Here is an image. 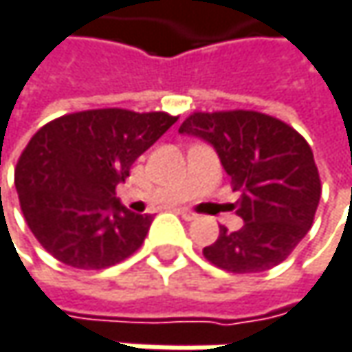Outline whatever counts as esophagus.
I'll list each match as a JSON object with an SVG mask.
<instances>
[{
  "label": "esophagus",
  "mask_w": 352,
  "mask_h": 352,
  "mask_svg": "<svg viewBox=\"0 0 352 352\" xmlns=\"http://www.w3.org/2000/svg\"><path fill=\"white\" fill-rule=\"evenodd\" d=\"M178 214H180L182 219H186V221H195V219H198L197 212H192V210H188V208H178Z\"/></svg>",
  "instance_id": "obj_1"
}]
</instances>
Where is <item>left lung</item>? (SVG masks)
I'll list each match as a JSON object with an SVG mask.
<instances>
[{"label": "left lung", "mask_w": 352, "mask_h": 352, "mask_svg": "<svg viewBox=\"0 0 352 352\" xmlns=\"http://www.w3.org/2000/svg\"><path fill=\"white\" fill-rule=\"evenodd\" d=\"M208 142L241 192L239 231L221 227L202 255L231 274L280 265L314 223L320 176L308 142L287 123L259 111L192 113L178 129Z\"/></svg>", "instance_id": "obj_1"}]
</instances>
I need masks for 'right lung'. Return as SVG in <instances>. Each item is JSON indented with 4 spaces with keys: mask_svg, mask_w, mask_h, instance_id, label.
<instances>
[{
    "mask_svg": "<svg viewBox=\"0 0 352 352\" xmlns=\"http://www.w3.org/2000/svg\"><path fill=\"white\" fill-rule=\"evenodd\" d=\"M176 121L164 111L91 109L40 127L16 168L23 219L38 243L76 270H105L135 253L152 217L127 210L115 188Z\"/></svg>",
    "mask_w": 352,
    "mask_h": 352,
    "instance_id": "1",
    "label": "right lung"
}]
</instances>
